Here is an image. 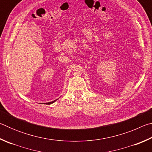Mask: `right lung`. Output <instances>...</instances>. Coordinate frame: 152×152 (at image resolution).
Returning <instances> with one entry per match:
<instances>
[{
	"mask_svg": "<svg viewBox=\"0 0 152 152\" xmlns=\"http://www.w3.org/2000/svg\"><path fill=\"white\" fill-rule=\"evenodd\" d=\"M55 101H56V100H55V101H51V102H47V104H52V103H53V102H54Z\"/></svg>",
	"mask_w": 152,
	"mask_h": 152,
	"instance_id": "add662e5",
	"label": "right lung"
}]
</instances>
